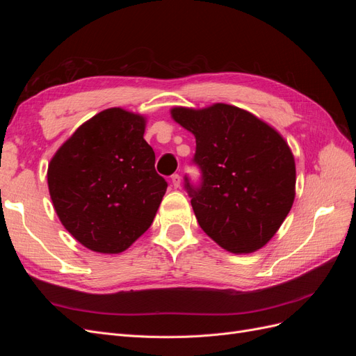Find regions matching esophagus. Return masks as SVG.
Here are the masks:
<instances>
[{"instance_id": "esophagus-1", "label": "esophagus", "mask_w": 356, "mask_h": 356, "mask_svg": "<svg viewBox=\"0 0 356 356\" xmlns=\"http://www.w3.org/2000/svg\"><path fill=\"white\" fill-rule=\"evenodd\" d=\"M170 181H172V186H174L175 188H178L181 186V177L178 174H174L170 177Z\"/></svg>"}]
</instances>
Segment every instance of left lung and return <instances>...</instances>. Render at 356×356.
Wrapping results in <instances>:
<instances>
[{
	"instance_id": "left-lung-1",
	"label": "left lung",
	"mask_w": 356,
	"mask_h": 356,
	"mask_svg": "<svg viewBox=\"0 0 356 356\" xmlns=\"http://www.w3.org/2000/svg\"><path fill=\"white\" fill-rule=\"evenodd\" d=\"M172 118L196 138L200 182L186 190L202 230L224 250L250 254L281 227L296 197V161L285 139L227 104L175 106Z\"/></svg>"
}]
</instances>
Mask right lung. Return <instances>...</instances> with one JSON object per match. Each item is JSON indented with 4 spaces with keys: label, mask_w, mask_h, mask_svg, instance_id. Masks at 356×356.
Masks as SVG:
<instances>
[{
    "label": "right lung",
    "mask_w": 356,
    "mask_h": 356,
    "mask_svg": "<svg viewBox=\"0 0 356 356\" xmlns=\"http://www.w3.org/2000/svg\"><path fill=\"white\" fill-rule=\"evenodd\" d=\"M145 118L108 108L83 123L53 156L49 191L60 222L95 252L127 250L152 225L168 182L144 139Z\"/></svg>",
    "instance_id": "add662e5"
}]
</instances>
